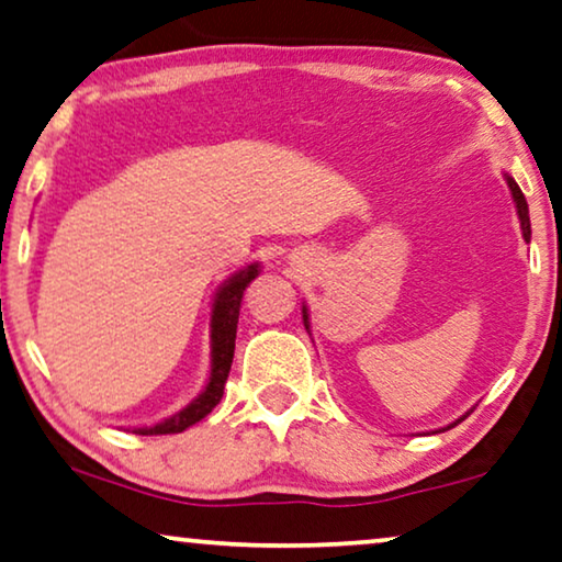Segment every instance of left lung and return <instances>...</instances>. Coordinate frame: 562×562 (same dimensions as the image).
Returning a JSON list of instances; mask_svg holds the SVG:
<instances>
[{
    "label": "left lung",
    "instance_id": "obj_1",
    "mask_svg": "<svg viewBox=\"0 0 562 562\" xmlns=\"http://www.w3.org/2000/svg\"><path fill=\"white\" fill-rule=\"evenodd\" d=\"M507 187H509V191H513V199H515V206H517V216H520L522 237H525V241H530V212H527L525 194L520 191V187H517V183H515L513 176H507ZM303 321H305V330L310 333V321H307V307H305V305H303ZM464 416H469V414H464ZM464 416H462V418H457L454 424H449L447 429H451V426H457L459 422H464Z\"/></svg>",
    "mask_w": 562,
    "mask_h": 562
}]
</instances>
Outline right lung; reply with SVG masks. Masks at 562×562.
<instances>
[{
    "instance_id": "obj_1",
    "label": "right lung",
    "mask_w": 562,
    "mask_h": 562,
    "mask_svg": "<svg viewBox=\"0 0 562 562\" xmlns=\"http://www.w3.org/2000/svg\"><path fill=\"white\" fill-rule=\"evenodd\" d=\"M259 274V265H249L245 270L234 272L232 278L222 284L214 297L212 307V373H209L206 389L191 401L187 408L171 418H164L154 426H138L133 434L140 437H154V434H179L189 426L201 422L212 408L220 404L224 396V383H227L232 358H234V338H237V323H239V307L241 295H245L247 284Z\"/></svg>"
}]
</instances>
